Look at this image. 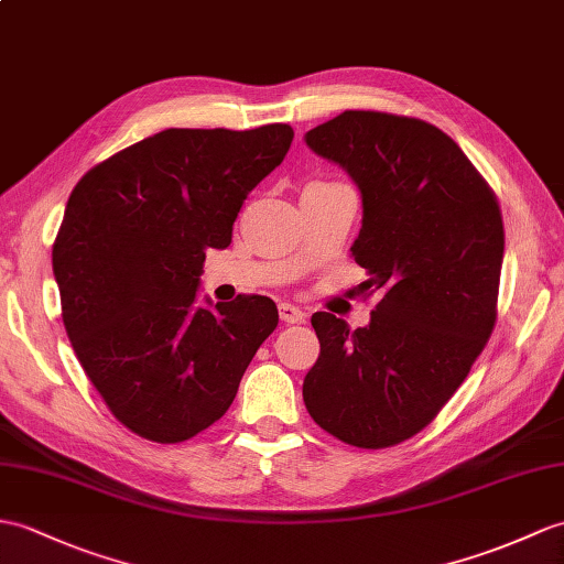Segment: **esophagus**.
Segmentation results:
<instances>
[{"label": "esophagus", "mask_w": 564, "mask_h": 564, "mask_svg": "<svg viewBox=\"0 0 564 564\" xmlns=\"http://www.w3.org/2000/svg\"><path fill=\"white\" fill-rule=\"evenodd\" d=\"M279 314H281V322H285V324H303L305 317H307L303 310L291 305V303H281Z\"/></svg>", "instance_id": "obj_1"}]
</instances>
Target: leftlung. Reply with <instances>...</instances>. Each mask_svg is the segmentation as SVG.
I'll list each match as a JSON object with an SVG mask.
<instances>
[{"label":"left lung","instance_id":"1","mask_svg":"<svg viewBox=\"0 0 564 564\" xmlns=\"http://www.w3.org/2000/svg\"><path fill=\"white\" fill-rule=\"evenodd\" d=\"M305 141L360 187L350 252L370 273L360 291L379 303L356 332L332 312L312 314L319 358L303 399L336 440L394 447L435 421L495 329L500 204L456 141L415 117L346 110Z\"/></svg>","mask_w":564,"mask_h":564}]
</instances>
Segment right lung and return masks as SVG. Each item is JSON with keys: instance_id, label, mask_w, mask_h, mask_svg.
<instances>
[{"instance_id": "right-lung-1", "label": "right lung", "mask_w": 564, "mask_h": 564, "mask_svg": "<svg viewBox=\"0 0 564 564\" xmlns=\"http://www.w3.org/2000/svg\"><path fill=\"white\" fill-rule=\"evenodd\" d=\"M291 124L165 129L76 182L52 269L62 322L110 413L134 435L192 440L230 409L257 348L279 326L271 297L196 307L206 250L281 165Z\"/></svg>"}]
</instances>
